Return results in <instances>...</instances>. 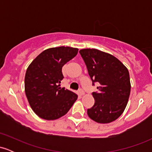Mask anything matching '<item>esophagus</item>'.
Returning <instances> with one entry per match:
<instances>
[{
    "mask_svg": "<svg viewBox=\"0 0 152 152\" xmlns=\"http://www.w3.org/2000/svg\"><path fill=\"white\" fill-rule=\"evenodd\" d=\"M79 94H80V95H81V96H83V95H84V94H85L84 91L82 90V89H80V91H79Z\"/></svg>",
    "mask_w": 152,
    "mask_h": 152,
    "instance_id": "esophagus-1",
    "label": "esophagus"
}]
</instances>
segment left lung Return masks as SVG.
<instances>
[{
	"instance_id": "1",
	"label": "left lung",
	"mask_w": 152,
	"mask_h": 152,
	"mask_svg": "<svg viewBox=\"0 0 152 152\" xmlns=\"http://www.w3.org/2000/svg\"><path fill=\"white\" fill-rule=\"evenodd\" d=\"M98 93L92 94L94 105L87 110L90 118L100 124L115 121L124 111L131 91L127 68L111 54L95 48L79 50Z\"/></svg>"
}]
</instances>
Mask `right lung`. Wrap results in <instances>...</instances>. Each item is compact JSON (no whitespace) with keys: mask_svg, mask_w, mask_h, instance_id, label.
Wrapping results in <instances>:
<instances>
[{"mask_svg":"<svg viewBox=\"0 0 152 152\" xmlns=\"http://www.w3.org/2000/svg\"><path fill=\"white\" fill-rule=\"evenodd\" d=\"M78 49L69 46L43 50L28 67L25 93L31 109L40 118L55 120L67 114L78 98L71 91L61 88L62 67L74 58Z\"/></svg>","mask_w":152,"mask_h":152,"instance_id":"1","label":"right lung"}]
</instances>
